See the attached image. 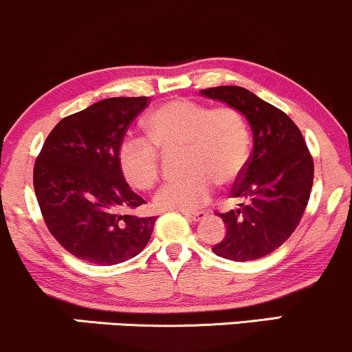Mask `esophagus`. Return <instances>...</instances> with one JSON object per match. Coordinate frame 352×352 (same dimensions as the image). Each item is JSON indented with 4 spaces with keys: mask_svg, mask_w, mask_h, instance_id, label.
Returning <instances> with one entry per match:
<instances>
[{
    "mask_svg": "<svg viewBox=\"0 0 352 352\" xmlns=\"http://www.w3.org/2000/svg\"><path fill=\"white\" fill-rule=\"evenodd\" d=\"M184 215L187 217L188 220H192V221H200V220H204L207 213H205V212H193V213L192 212H185Z\"/></svg>",
    "mask_w": 352,
    "mask_h": 352,
    "instance_id": "esophagus-1",
    "label": "esophagus"
}]
</instances>
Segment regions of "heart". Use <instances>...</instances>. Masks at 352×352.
Wrapping results in <instances>:
<instances>
[{
    "mask_svg": "<svg viewBox=\"0 0 352 352\" xmlns=\"http://www.w3.org/2000/svg\"><path fill=\"white\" fill-rule=\"evenodd\" d=\"M153 144L129 137L119 147V167L134 188L148 190L160 173V153L184 148V180L165 184L153 205L159 210L190 212L215 193V184L230 187L243 175L250 155V132L235 107L210 109L190 99H173L153 109L145 119Z\"/></svg>",
    "mask_w": 352,
    "mask_h": 352,
    "instance_id": "b5f03b06",
    "label": "heart"
}]
</instances>
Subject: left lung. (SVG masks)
<instances>
[{
    "mask_svg": "<svg viewBox=\"0 0 352 352\" xmlns=\"http://www.w3.org/2000/svg\"><path fill=\"white\" fill-rule=\"evenodd\" d=\"M200 94L235 107L253 135L250 162L232 192L241 204L218 213L227 235L212 252L233 261L258 260L280 248L300 223L313 187V159L296 124L248 89L218 86Z\"/></svg>",
    "mask_w": 352,
    "mask_h": 352,
    "instance_id": "1",
    "label": "left lung"
}]
</instances>
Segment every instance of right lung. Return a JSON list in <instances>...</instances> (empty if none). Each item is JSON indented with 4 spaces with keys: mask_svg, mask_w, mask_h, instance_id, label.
Returning a JSON list of instances; mask_svg holds the SVG:
<instances>
[{
    "mask_svg": "<svg viewBox=\"0 0 352 352\" xmlns=\"http://www.w3.org/2000/svg\"><path fill=\"white\" fill-rule=\"evenodd\" d=\"M148 98H109L64 117L34 164V192L51 235L89 263L111 266L145 248L157 217L125 215L145 204L119 167V147Z\"/></svg>",
    "mask_w": 352,
    "mask_h": 352,
    "instance_id": "obj_1",
    "label": "right lung"
}]
</instances>
